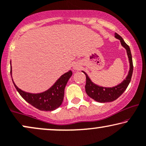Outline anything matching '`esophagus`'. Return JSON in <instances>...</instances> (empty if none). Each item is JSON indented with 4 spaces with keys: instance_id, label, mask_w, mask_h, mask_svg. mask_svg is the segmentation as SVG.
<instances>
[{
    "instance_id": "obj_1",
    "label": "esophagus",
    "mask_w": 146,
    "mask_h": 146,
    "mask_svg": "<svg viewBox=\"0 0 146 146\" xmlns=\"http://www.w3.org/2000/svg\"><path fill=\"white\" fill-rule=\"evenodd\" d=\"M81 69V65L79 64H75L73 65V69L74 70H79Z\"/></svg>"
}]
</instances>
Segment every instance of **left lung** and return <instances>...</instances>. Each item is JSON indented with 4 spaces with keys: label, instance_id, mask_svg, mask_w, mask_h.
Masks as SVG:
<instances>
[{
    "label": "left lung",
    "instance_id": "8db88e82",
    "mask_svg": "<svg viewBox=\"0 0 146 146\" xmlns=\"http://www.w3.org/2000/svg\"><path fill=\"white\" fill-rule=\"evenodd\" d=\"M114 35H115L114 37L120 40L122 46L124 47L126 50L127 56H128L129 62V71L128 75H127L125 79H124L121 84H118L117 86L113 87H103L94 84L90 79L86 72L82 71L86 75V84L85 88H86V92L87 94L91 98L101 103L112 102L123 94V93L127 89L131 82L133 74V70L132 56L129 46L125 43L124 40L119 34L115 33Z\"/></svg>",
    "mask_w": 146,
    "mask_h": 146
}]
</instances>
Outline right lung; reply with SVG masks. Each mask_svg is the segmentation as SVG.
I'll list each match as a JSON object with an SVG mask.
<instances>
[{
  "mask_svg": "<svg viewBox=\"0 0 146 146\" xmlns=\"http://www.w3.org/2000/svg\"><path fill=\"white\" fill-rule=\"evenodd\" d=\"M10 64L11 75L13 83L19 94L26 102L38 110L44 111H52L62 104L64 98V88L72 75L71 70L62 75L49 89L41 93L34 94L23 91L16 86L12 77L11 61Z\"/></svg>",
  "mask_w": 146,
  "mask_h": 146,
  "instance_id": "add662e5",
  "label": "right lung"
}]
</instances>
